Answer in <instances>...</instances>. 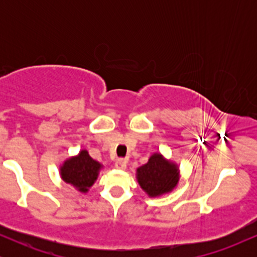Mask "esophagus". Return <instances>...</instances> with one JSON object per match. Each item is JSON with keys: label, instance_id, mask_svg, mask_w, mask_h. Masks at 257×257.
<instances>
[{"label": "esophagus", "instance_id": "obj_1", "mask_svg": "<svg viewBox=\"0 0 257 257\" xmlns=\"http://www.w3.org/2000/svg\"><path fill=\"white\" fill-rule=\"evenodd\" d=\"M114 167H116L117 169H119V170H124L126 168V161H125V159H123V158L117 159L116 163H114Z\"/></svg>", "mask_w": 257, "mask_h": 257}]
</instances>
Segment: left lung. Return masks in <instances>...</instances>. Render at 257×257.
Here are the masks:
<instances>
[{
  "label": "left lung",
  "mask_w": 257,
  "mask_h": 257,
  "mask_svg": "<svg viewBox=\"0 0 257 257\" xmlns=\"http://www.w3.org/2000/svg\"><path fill=\"white\" fill-rule=\"evenodd\" d=\"M180 170L178 164L164 158L162 153H153L149 162L137 169V180L149 197H159L172 192L178 186Z\"/></svg>",
  "instance_id": "obj_1"
}]
</instances>
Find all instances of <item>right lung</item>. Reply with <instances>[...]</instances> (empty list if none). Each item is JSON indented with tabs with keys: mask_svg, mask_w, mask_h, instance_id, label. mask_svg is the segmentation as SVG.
Here are the masks:
<instances>
[{
	"mask_svg": "<svg viewBox=\"0 0 257 257\" xmlns=\"http://www.w3.org/2000/svg\"><path fill=\"white\" fill-rule=\"evenodd\" d=\"M101 168V164L94 161L87 150H82L77 156L64 161L60 166V176L79 192L87 193L98 179Z\"/></svg>",
	"mask_w": 257,
	"mask_h": 257,
	"instance_id": "obj_1",
	"label": "right lung"
}]
</instances>
